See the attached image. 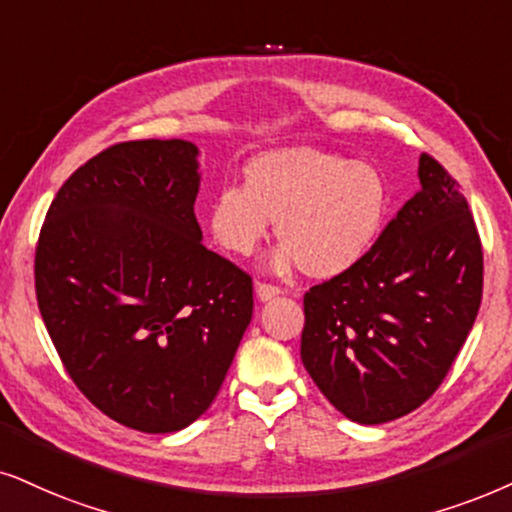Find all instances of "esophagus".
<instances>
[{"mask_svg":"<svg viewBox=\"0 0 512 512\" xmlns=\"http://www.w3.org/2000/svg\"><path fill=\"white\" fill-rule=\"evenodd\" d=\"M255 290H257V297H260L262 302H267V300H271V297L281 295V288L271 286V283H257Z\"/></svg>","mask_w":512,"mask_h":512,"instance_id":"1","label":"esophagus"}]
</instances>
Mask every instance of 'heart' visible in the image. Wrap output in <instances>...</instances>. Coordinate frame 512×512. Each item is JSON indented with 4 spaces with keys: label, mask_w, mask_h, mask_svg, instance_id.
<instances>
[{
    "label": "heart",
    "mask_w": 512,
    "mask_h": 512,
    "mask_svg": "<svg viewBox=\"0 0 512 512\" xmlns=\"http://www.w3.org/2000/svg\"><path fill=\"white\" fill-rule=\"evenodd\" d=\"M385 210V181L373 165L293 146L248 160L241 189H224L210 203L208 226L224 252L250 257L278 218L283 245L271 260L274 269L300 264L307 276L333 278L364 260Z\"/></svg>",
    "instance_id": "1"
}]
</instances>
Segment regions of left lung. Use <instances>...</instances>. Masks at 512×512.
Instances as JSON below:
<instances>
[{"instance_id": "1", "label": "left lung", "mask_w": 512, "mask_h": 512, "mask_svg": "<svg viewBox=\"0 0 512 512\" xmlns=\"http://www.w3.org/2000/svg\"><path fill=\"white\" fill-rule=\"evenodd\" d=\"M418 179L364 260L304 293L302 364L361 425L425 404L480 312L484 257L468 200L428 153Z\"/></svg>"}]
</instances>
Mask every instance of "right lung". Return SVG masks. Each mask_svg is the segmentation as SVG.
<instances>
[{
  "instance_id": "1",
  "label": "right lung",
  "mask_w": 512,
  "mask_h": 512,
  "mask_svg": "<svg viewBox=\"0 0 512 512\" xmlns=\"http://www.w3.org/2000/svg\"><path fill=\"white\" fill-rule=\"evenodd\" d=\"M198 148L115 144L51 200L35 293L58 357L101 413L139 432L203 416L252 319V278L203 245Z\"/></svg>"
}]
</instances>
